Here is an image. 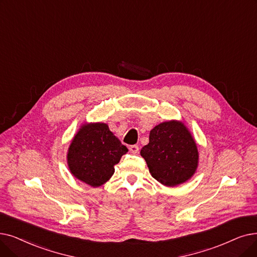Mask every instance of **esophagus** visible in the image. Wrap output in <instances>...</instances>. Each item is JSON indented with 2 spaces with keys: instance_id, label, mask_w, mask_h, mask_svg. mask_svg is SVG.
<instances>
[{
  "instance_id": "34e87169",
  "label": "esophagus",
  "mask_w": 257,
  "mask_h": 257,
  "mask_svg": "<svg viewBox=\"0 0 257 257\" xmlns=\"http://www.w3.org/2000/svg\"><path fill=\"white\" fill-rule=\"evenodd\" d=\"M129 150H130V152H131V153L138 154V153H139L140 148H139L138 145H132V146H130V147H129Z\"/></svg>"
}]
</instances>
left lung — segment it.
<instances>
[{"instance_id": "1", "label": "left lung", "mask_w": 257, "mask_h": 257, "mask_svg": "<svg viewBox=\"0 0 257 257\" xmlns=\"http://www.w3.org/2000/svg\"><path fill=\"white\" fill-rule=\"evenodd\" d=\"M149 172L167 187L186 183L194 175L199 154L196 142L181 120L171 119L156 125L149 136V143L141 150Z\"/></svg>"}]
</instances>
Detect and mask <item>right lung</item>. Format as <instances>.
Here are the masks:
<instances>
[{
  "mask_svg": "<svg viewBox=\"0 0 257 257\" xmlns=\"http://www.w3.org/2000/svg\"><path fill=\"white\" fill-rule=\"evenodd\" d=\"M127 151L105 122H85L70 143L67 165L75 178L95 188L110 180Z\"/></svg>",
  "mask_w": 257,
  "mask_h": 257,
  "instance_id": "add662e5",
  "label": "right lung"
}]
</instances>
